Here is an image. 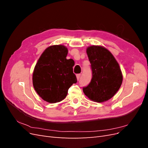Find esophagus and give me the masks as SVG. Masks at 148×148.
Returning <instances> with one entry per match:
<instances>
[{
  "label": "esophagus",
  "instance_id": "1",
  "mask_svg": "<svg viewBox=\"0 0 148 148\" xmlns=\"http://www.w3.org/2000/svg\"><path fill=\"white\" fill-rule=\"evenodd\" d=\"M80 76H81V74H77V78L78 80H79V78H80Z\"/></svg>",
  "mask_w": 148,
  "mask_h": 148
}]
</instances>
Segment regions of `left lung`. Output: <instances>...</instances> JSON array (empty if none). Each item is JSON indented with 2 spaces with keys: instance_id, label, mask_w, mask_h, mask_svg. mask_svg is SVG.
<instances>
[{
  "instance_id": "left-lung-1",
  "label": "left lung",
  "mask_w": 148,
  "mask_h": 148,
  "mask_svg": "<svg viewBox=\"0 0 148 148\" xmlns=\"http://www.w3.org/2000/svg\"><path fill=\"white\" fill-rule=\"evenodd\" d=\"M92 77L83 92L89 99L96 102L109 100L119 91L123 81L119 64L112 53L101 46L87 47Z\"/></svg>"
}]
</instances>
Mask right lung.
Listing matches in <instances>:
<instances>
[{"label":"right lung","mask_w":148,"mask_h":148,"mask_svg":"<svg viewBox=\"0 0 148 148\" xmlns=\"http://www.w3.org/2000/svg\"><path fill=\"white\" fill-rule=\"evenodd\" d=\"M68 49L63 45L46 48L34 66L33 84L42 99L49 103L64 99L70 87L77 82L73 72L75 62L66 59Z\"/></svg>","instance_id":"1"}]
</instances>
